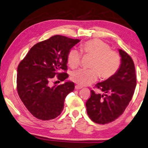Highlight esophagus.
Instances as JSON below:
<instances>
[{"label": "esophagus", "instance_id": "esophagus-1", "mask_svg": "<svg viewBox=\"0 0 148 148\" xmlns=\"http://www.w3.org/2000/svg\"><path fill=\"white\" fill-rule=\"evenodd\" d=\"M82 88V87L81 86H79V85H76V86H75V89H76V90L81 89Z\"/></svg>", "mask_w": 148, "mask_h": 148}]
</instances>
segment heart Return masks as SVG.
Instances as JSON below:
<instances>
[{
    "mask_svg": "<svg viewBox=\"0 0 148 148\" xmlns=\"http://www.w3.org/2000/svg\"><path fill=\"white\" fill-rule=\"evenodd\" d=\"M81 52L85 56H93L90 62L91 69H79L71 74V80L80 86H86L95 82L98 77L108 80L115 75L121 66V56L119 53L111 50L108 44L100 39H91L80 45ZM76 48H72L67 55L68 64L72 68L80 66L82 53Z\"/></svg>",
    "mask_w": 148,
    "mask_h": 148,
    "instance_id": "b5f03b06",
    "label": "heart"
}]
</instances>
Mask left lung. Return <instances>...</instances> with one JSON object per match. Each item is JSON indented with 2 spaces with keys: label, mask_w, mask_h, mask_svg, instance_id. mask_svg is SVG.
<instances>
[{
  "label": "left lung",
  "mask_w": 148,
  "mask_h": 148,
  "mask_svg": "<svg viewBox=\"0 0 148 148\" xmlns=\"http://www.w3.org/2000/svg\"><path fill=\"white\" fill-rule=\"evenodd\" d=\"M121 66L111 78L98 83L96 88L103 94L91 90V96L86 103L87 114L94 122L106 124L113 122L125 111L136 86V74L134 61L123 50L120 49Z\"/></svg>",
  "instance_id": "obj_1"
}]
</instances>
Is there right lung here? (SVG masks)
Returning a JSON list of instances; mask_svg holds the SVG:
<instances>
[{
    "instance_id": "1",
    "label": "right lung",
    "mask_w": 148,
    "mask_h": 148,
    "mask_svg": "<svg viewBox=\"0 0 148 148\" xmlns=\"http://www.w3.org/2000/svg\"><path fill=\"white\" fill-rule=\"evenodd\" d=\"M80 41L55 35L33 46L20 62L17 68V92L24 105L35 118L50 120L62 112L66 97L74 90V83L68 81L51 86L50 82L54 76L62 82L68 78V53Z\"/></svg>"
}]
</instances>
